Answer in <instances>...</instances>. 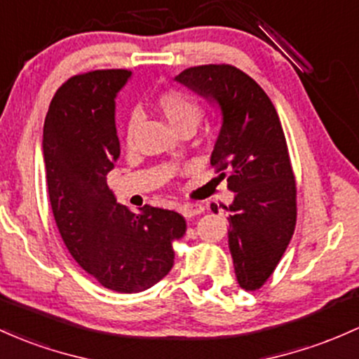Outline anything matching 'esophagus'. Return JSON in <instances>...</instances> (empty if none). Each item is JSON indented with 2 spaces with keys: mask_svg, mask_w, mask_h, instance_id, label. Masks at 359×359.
Masks as SVG:
<instances>
[{
  "mask_svg": "<svg viewBox=\"0 0 359 359\" xmlns=\"http://www.w3.org/2000/svg\"><path fill=\"white\" fill-rule=\"evenodd\" d=\"M179 211L182 212L186 218H192V216H198L201 212L204 211V208L201 206V204H194V203H187V204H182V206L179 208Z\"/></svg>",
  "mask_w": 359,
  "mask_h": 359,
  "instance_id": "1",
  "label": "esophagus"
}]
</instances>
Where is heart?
<instances>
[{
  "label": "heart",
  "mask_w": 359,
  "mask_h": 359,
  "mask_svg": "<svg viewBox=\"0 0 359 359\" xmlns=\"http://www.w3.org/2000/svg\"><path fill=\"white\" fill-rule=\"evenodd\" d=\"M156 107L163 117L167 119L175 129L184 131V129H194L198 122L203 119V109L189 93L182 90H167L160 93L156 98ZM137 124V114H131L126 126V144L133 147L135 143V131Z\"/></svg>",
  "instance_id": "1"
}]
</instances>
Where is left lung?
<instances>
[{"label": "left lung", "instance_id": "obj_1", "mask_svg": "<svg viewBox=\"0 0 359 359\" xmlns=\"http://www.w3.org/2000/svg\"><path fill=\"white\" fill-rule=\"evenodd\" d=\"M175 80L222 109L211 167L235 192L223 206L228 245L240 288L255 291L274 273L297 224V182L278 112L257 81L231 65L194 66Z\"/></svg>", "mask_w": 359, "mask_h": 359}]
</instances>
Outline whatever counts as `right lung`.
<instances>
[{
	"instance_id": "add662e5",
	"label": "right lung",
	"mask_w": 359,
	"mask_h": 359,
	"mask_svg": "<svg viewBox=\"0 0 359 359\" xmlns=\"http://www.w3.org/2000/svg\"><path fill=\"white\" fill-rule=\"evenodd\" d=\"M128 69L74 74L50 100L44 122L50 208L69 254L105 288L137 293L173 267L172 243L186 235L182 215L147 204L140 215L114 198L107 173L121 155L117 92Z\"/></svg>"
}]
</instances>
